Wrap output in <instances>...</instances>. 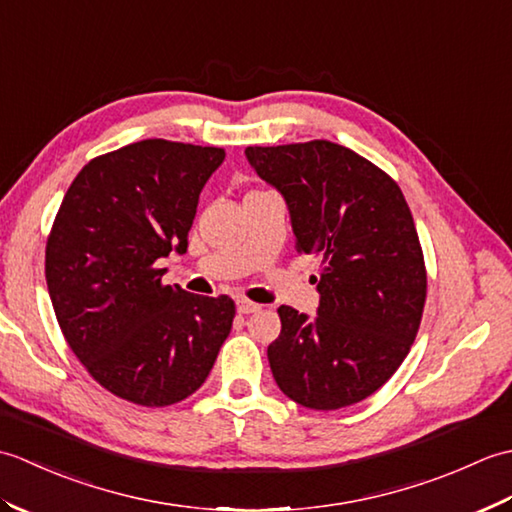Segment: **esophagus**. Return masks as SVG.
Segmentation results:
<instances>
[{
	"label": "esophagus",
	"instance_id": "34e87169",
	"mask_svg": "<svg viewBox=\"0 0 512 512\" xmlns=\"http://www.w3.org/2000/svg\"><path fill=\"white\" fill-rule=\"evenodd\" d=\"M235 306H237V314H253V312L262 308V306H257V303L248 301V299H237Z\"/></svg>",
	"mask_w": 512,
	"mask_h": 512
}]
</instances>
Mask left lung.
I'll return each instance as SVG.
<instances>
[{
  "label": "left lung",
  "instance_id": "8db88e82",
  "mask_svg": "<svg viewBox=\"0 0 512 512\" xmlns=\"http://www.w3.org/2000/svg\"><path fill=\"white\" fill-rule=\"evenodd\" d=\"M257 176L288 204L299 253L321 259L317 317L281 306L268 363L299 405L341 409L394 376L416 339L427 270L398 184L330 140L246 147Z\"/></svg>",
  "mask_w": 512,
  "mask_h": 512
}]
</instances>
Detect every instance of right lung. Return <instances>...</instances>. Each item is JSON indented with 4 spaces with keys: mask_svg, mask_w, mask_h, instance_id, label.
Returning <instances> with one entry per match:
<instances>
[{
    "mask_svg": "<svg viewBox=\"0 0 512 512\" xmlns=\"http://www.w3.org/2000/svg\"><path fill=\"white\" fill-rule=\"evenodd\" d=\"M224 149L149 138L85 165L46 244L59 328L96 383L143 407L191 396L231 332V297L165 286L158 259L187 253L200 193Z\"/></svg>",
    "mask_w": 512,
    "mask_h": 512,
    "instance_id": "add662e5",
    "label": "right lung"
}]
</instances>
